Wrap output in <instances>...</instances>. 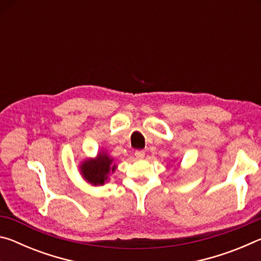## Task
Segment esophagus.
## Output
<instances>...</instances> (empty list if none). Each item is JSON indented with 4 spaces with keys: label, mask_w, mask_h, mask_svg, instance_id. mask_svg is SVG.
Returning a JSON list of instances; mask_svg holds the SVG:
<instances>
[{
    "label": "esophagus",
    "mask_w": 261,
    "mask_h": 261,
    "mask_svg": "<svg viewBox=\"0 0 261 261\" xmlns=\"http://www.w3.org/2000/svg\"><path fill=\"white\" fill-rule=\"evenodd\" d=\"M135 155L137 159H143L145 156V151L144 149H137L135 152Z\"/></svg>",
    "instance_id": "34e87169"
}]
</instances>
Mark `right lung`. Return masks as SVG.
<instances>
[{
  "instance_id": "obj_1",
  "label": "right lung",
  "mask_w": 261,
  "mask_h": 261,
  "mask_svg": "<svg viewBox=\"0 0 261 261\" xmlns=\"http://www.w3.org/2000/svg\"><path fill=\"white\" fill-rule=\"evenodd\" d=\"M112 161L107 155H99L96 160H90L83 163L82 173L85 179L94 185H101L107 180V175L110 171ZM114 170L115 166L112 168Z\"/></svg>"
}]
</instances>
